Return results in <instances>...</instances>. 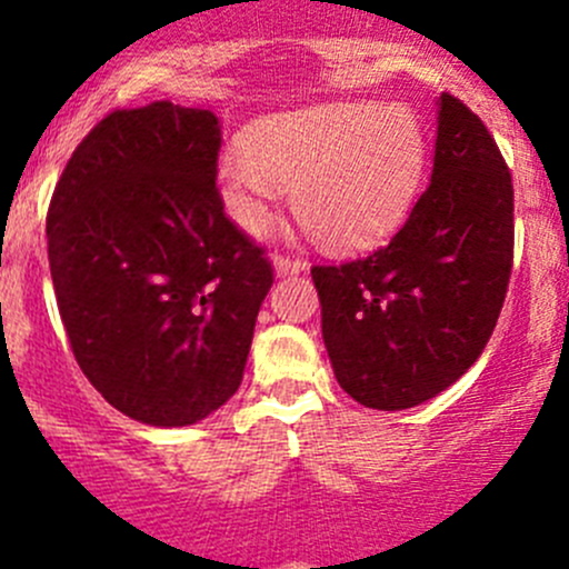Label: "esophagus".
<instances>
[{
  "label": "esophagus",
  "instance_id": "1",
  "mask_svg": "<svg viewBox=\"0 0 569 569\" xmlns=\"http://www.w3.org/2000/svg\"><path fill=\"white\" fill-rule=\"evenodd\" d=\"M300 269H306V261H302V258L289 256V252H274V272H278L280 278H283V274L300 272Z\"/></svg>",
  "mask_w": 569,
  "mask_h": 569
}]
</instances>
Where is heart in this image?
Listing matches in <instances>:
<instances>
[{"instance_id":"obj_1","label":"heart","mask_w":569,"mask_h":569,"mask_svg":"<svg viewBox=\"0 0 569 569\" xmlns=\"http://www.w3.org/2000/svg\"><path fill=\"white\" fill-rule=\"evenodd\" d=\"M427 131L412 109L330 104L258 123L244 151L217 164L222 203L244 231H261L279 187L325 244L380 242L410 211L427 168Z\"/></svg>"}]
</instances>
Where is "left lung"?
<instances>
[{"instance_id":"obj_1","label":"left lung","mask_w":569,"mask_h":569,"mask_svg":"<svg viewBox=\"0 0 569 569\" xmlns=\"http://www.w3.org/2000/svg\"><path fill=\"white\" fill-rule=\"evenodd\" d=\"M512 173L470 107L440 96L432 181L382 248L311 269L338 386L407 410L457 382L496 330L515 256Z\"/></svg>"}]
</instances>
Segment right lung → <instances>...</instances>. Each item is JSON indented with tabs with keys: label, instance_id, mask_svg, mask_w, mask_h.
<instances>
[{
	"label": "right lung",
	"instance_id": "right-lung-1",
	"mask_svg": "<svg viewBox=\"0 0 569 569\" xmlns=\"http://www.w3.org/2000/svg\"><path fill=\"white\" fill-rule=\"evenodd\" d=\"M220 146L209 109H112L46 214L73 358L114 410L151 427H187L237 393L274 280L261 244L228 220Z\"/></svg>",
	"mask_w": 569,
	"mask_h": 569
}]
</instances>
